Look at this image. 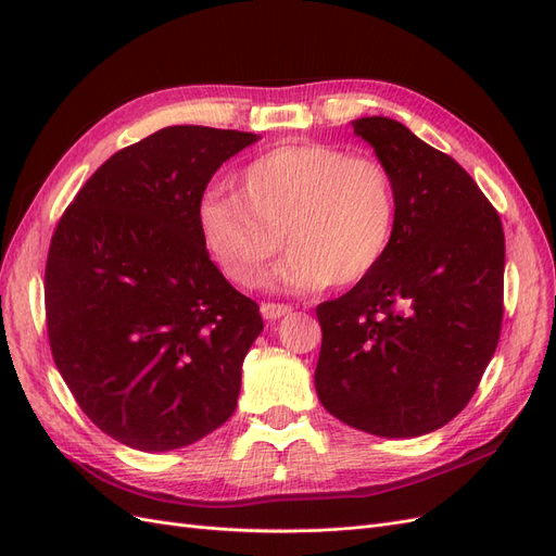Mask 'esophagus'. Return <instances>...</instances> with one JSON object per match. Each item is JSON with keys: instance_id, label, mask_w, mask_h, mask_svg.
Segmentation results:
<instances>
[{"instance_id": "obj_1", "label": "esophagus", "mask_w": 556, "mask_h": 556, "mask_svg": "<svg viewBox=\"0 0 556 556\" xmlns=\"http://www.w3.org/2000/svg\"><path fill=\"white\" fill-rule=\"evenodd\" d=\"M260 313H262L264 319H280V317L292 313V306H288V304H262Z\"/></svg>"}]
</instances>
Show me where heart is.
I'll return each mask as SVG.
<instances>
[{"instance_id": "1", "label": "heart", "mask_w": 556, "mask_h": 556, "mask_svg": "<svg viewBox=\"0 0 556 556\" xmlns=\"http://www.w3.org/2000/svg\"><path fill=\"white\" fill-rule=\"evenodd\" d=\"M201 241L237 285L255 282L285 243L264 285L315 292L364 280L384 260L396 227V188L376 157L325 143H285L252 160L237 194H204L197 204Z\"/></svg>"}]
</instances>
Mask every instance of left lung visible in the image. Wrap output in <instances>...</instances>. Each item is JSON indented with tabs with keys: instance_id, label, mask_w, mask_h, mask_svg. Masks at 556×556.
<instances>
[{
	"instance_id": "1",
	"label": "left lung",
	"mask_w": 556,
	"mask_h": 556,
	"mask_svg": "<svg viewBox=\"0 0 556 556\" xmlns=\"http://www.w3.org/2000/svg\"><path fill=\"white\" fill-rule=\"evenodd\" d=\"M396 188L384 260L348 294L317 306L315 392L348 427L415 439L457 417L503 319L506 239L476 180L392 117L352 121Z\"/></svg>"
}]
</instances>
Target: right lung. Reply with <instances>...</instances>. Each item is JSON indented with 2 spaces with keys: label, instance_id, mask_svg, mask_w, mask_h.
Returning a JSON list of instances; mask_svg holds the SVG:
<instances>
[{
  "label": "right lung",
  "instance_id": "obj_1",
  "mask_svg": "<svg viewBox=\"0 0 556 556\" xmlns=\"http://www.w3.org/2000/svg\"><path fill=\"white\" fill-rule=\"evenodd\" d=\"M260 134L164 127L117 150L64 211L46 264L48 339L80 410L127 447L192 445L237 410L264 329L201 241L197 204Z\"/></svg>",
  "mask_w": 556,
  "mask_h": 556
}]
</instances>
